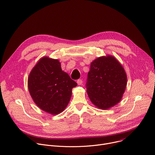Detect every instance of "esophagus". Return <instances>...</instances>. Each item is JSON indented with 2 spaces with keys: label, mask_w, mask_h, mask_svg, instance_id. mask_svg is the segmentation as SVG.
Here are the masks:
<instances>
[{
  "label": "esophagus",
  "mask_w": 155,
  "mask_h": 155,
  "mask_svg": "<svg viewBox=\"0 0 155 155\" xmlns=\"http://www.w3.org/2000/svg\"><path fill=\"white\" fill-rule=\"evenodd\" d=\"M77 82V84H78V85H81V84H82V83H83V81H82L81 80H80H80H78Z\"/></svg>",
  "instance_id": "esophagus-1"
}]
</instances>
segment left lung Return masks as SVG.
<instances>
[{
    "instance_id": "obj_1",
    "label": "left lung",
    "mask_w": 155,
    "mask_h": 155,
    "mask_svg": "<svg viewBox=\"0 0 155 155\" xmlns=\"http://www.w3.org/2000/svg\"><path fill=\"white\" fill-rule=\"evenodd\" d=\"M127 83V77L120 62L112 55L101 56L91 63L87 91L96 107L106 110L120 101Z\"/></svg>"
}]
</instances>
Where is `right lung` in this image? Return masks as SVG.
Wrapping results in <instances>:
<instances>
[{
    "mask_svg": "<svg viewBox=\"0 0 155 155\" xmlns=\"http://www.w3.org/2000/svg\"><path fill=\"white\" fill-rule=\"evenodd\" d=\"M77 83L61 68L58 59L43 57L33 68L28 87L33 101L41 110L59 114L67 106Z\"/></svg>",
    "mask_w": 155,
    "mask_h": 155,
    "instance_id": "add662e5",
    "label": "right lung"
}]
</instances>
